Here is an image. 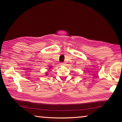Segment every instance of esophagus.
<instances>
[{
    "instance_id": "esophagus-1",
    "label": "esophagus",
    "mask_w": 122,
    "mask_h": 122,
    "mask_svg": "<svg viewBox=\"0 0 122 122\" xmlns=\"http://www.w3.org/2000/svg\"><path fill=\"white\" fill-rule=\"evenodd\" d=\"M66 62H61V63H60V65H61V66H64V65H66Z\"/></svg>"
}]
</instances>
